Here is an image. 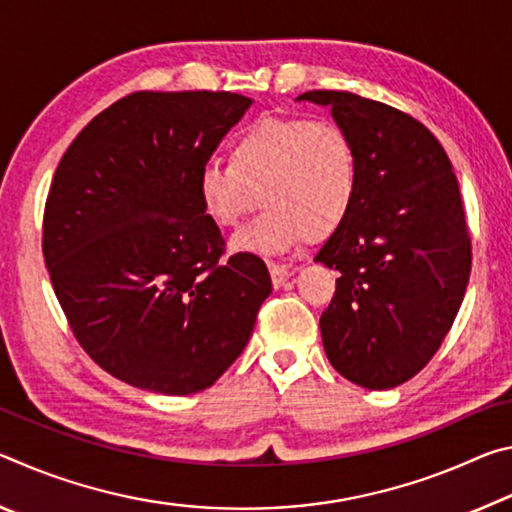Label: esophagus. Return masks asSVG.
<instances>
[{
	"label": "esophagus",
	"instance_id": "1",
	"mask_svg": "<svg viewBox=\"0 0 512 512\" xmlns=\"http://www.w3.org/2000/svg\"><path fill=\"white\" fill-rule=\"evenodd\" d=\"M270 276H272L274 288H281V286H286V281L292 276V270H288V267H283V265L272 263L270 265Z\"/></svg>",
	"mask_w": 512,
	"mask_h": 512
}]
</instances>
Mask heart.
Returning a JSON list of instances; mask_svg holds the SVG:
<instances>
[{
	"label": "heart",
	"mask_w": 512,
	"mask_h": 512,
	"mask_svg": "<svg viewBox=\"0 0 512 512\" xmlns=\"http://www.w3.org/2000/svg\"><path fill=\"white\" fill-rule=\"evenodd\" d=\"M358 192V156L349 133L331 120L263 117L233 140L229 165L199 172L197 197L208 220L233 231L238 254L270 256L301 240L329 238L347 220Z\"/></svg>",
	"instance_id": "b5f03b06"
}]
</instances>
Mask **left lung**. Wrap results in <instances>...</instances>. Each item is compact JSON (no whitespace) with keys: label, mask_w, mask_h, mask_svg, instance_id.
<instances>
[{"label":"left lung","mask_w":512,"mask_h":512,"mask_svg":"<svg viewBox=\"0 0 512 512\" xmlns=\"http://www.w3.org/2000/svg\"><path fill=\"white\" fill-rule=\"evenodd\" d=\"M297 102L329 108L358 156L354 208L315 256L340 272L320 317L326 358L367 390L397 388L440 349L467 290L456 174L438 138L397 108L338 90Z\"/></svg>","instance_id":"1"}]
</instances>
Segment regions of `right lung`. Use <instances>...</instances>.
<instances>
[{
	"label": "right lung",
	"mask_w": 512,
	"mask_h": 512,
	"mask_svg": "<svg viewBox=\"0 0 512 512\" xmlns=\"http://www.w3.org/2000/svg\"><path fill=\"white\" fill-rule=\"evenodd\" d=\"M251 104L236 92H136L92 117L56 167L49 279L81 347L133 388H211L270 297L261 258L222 261L197 197L199 172Z\"/></svg>",
	"instance_id": "right-lung-1"
}]
</instances>
